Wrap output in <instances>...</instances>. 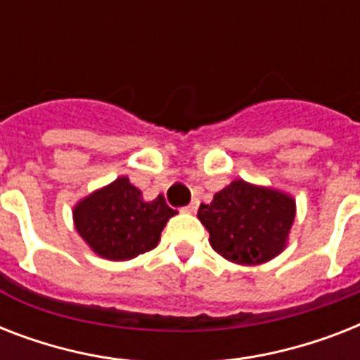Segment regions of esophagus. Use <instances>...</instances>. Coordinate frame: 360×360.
I'll list each match as a JSON object with an SVG mask.
<instances>
[{"label":"esophagus","instance_id":"1","mask_svg":"<svg viewBox=\"0 0 360 360\" xmlns=\"http://www.w3.org/2000/svg\"><path fill=\"white\" fill-rule=\"evenodd\" d=\"M198 207H200V202H198L196 198H194V200H192V202L188 203L185 209H183V211H186V213H196Z\"/></svg>","mask_w":360,"mask_h":360}]
</instances>
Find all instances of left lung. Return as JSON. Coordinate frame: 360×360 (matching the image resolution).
<instances>
[{
	"instance_id": "obj_1",
	"label": "left lung",
	"mask_w": 360,
	"mask_h": 360,
	"mask_svg": "<svg viewBox=\"0 0 360 360\" xmlns=\"http://www.w3.org/2000/svg\"><path fill=\"white\" fill-rule=\"evenodd\" d=\"M198 219L220 256L240 265L265 263L284 250L295 219L293 198L282 192L233 181L202 203Z\"/></svg>"
}]
</instances>
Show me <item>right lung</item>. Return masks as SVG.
<instances>
[{
    "label": "right lung",
    "mask_w": 360,
    "mask_h": 360,
    "mask_svg": "<svg viewBox=\"0 0 360 360\" xmlns=\"http://www.w3.org/2000/svg\"><path fill=\"white\" fill-rule=\"evenodd\" d=\"M175 213L164 196L146 202L127 177H120L76 205L75 226L98 256L123 262L153 250Z\"/></svg>",
    "instance_id": "obj_1"
}]
</instances>
